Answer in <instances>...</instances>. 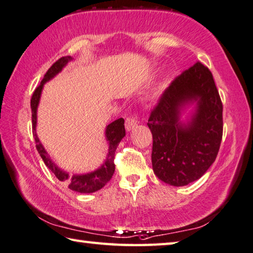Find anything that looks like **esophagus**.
Instances as JSON below:
<instances>
[{"mask_svg": "<svg viewBox=\"0 0 253 253\" xmlns=\"http://www.w3.org/2000/svg\"><path fill=\"white\" fill-rule=\"evenodd\" d=\"M136 126H138V121H136L135 119H133V118H127V119L126 120V129L127 131L133 130Z\"/></svg>", "mask_w": 253, "mask_h": 253, "instance_id": "34e87169", "label": "esophagus"}]
</instances>
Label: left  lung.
Segmentation results:
<instances>
[{
    "label": "left lung",
    "instance_id": "1",
    "mask_svg": "<svg viewBox=\"0 0 253 253\" xmlns=\"http://www.w3.org/2000/svg\"><path fill=\"white\" fill-rule=\"evenodd\" d=\"M196 103L187 124L180 112ZM222 102L210 70L201 62L176 77L150 114L153 136L152 168L159 179L183 187L206 173L218 156L222 140Z\"/></svg>",
    "mask_w": 253,
    "mask_h": 253
}]
</instances>
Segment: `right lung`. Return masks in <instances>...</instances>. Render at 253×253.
Here are the masks:
<instances>
[{
    "instance_id": "right-lung-1",
    "label": "right lung",
    "mask_w": 253,
    "mask_h": 253,
    "mask_svg": "<svg viewBox=\"0 0 253 253\" xmlns=\"http://www.w3.org/2000/svg\"><path fill=\"white\" fill-rule=\"evenodd\" d=\"M72 61L71 56H63L61 59L57 60L55 63H53L50 69L47 70V72L44 75L43 80L40 83V85L35 88L33 92L32 99H31V109H32V127H33V136L37 143V150L41 156L42 160L45 163V166L50 169L57 179L62 182H65L69 185V189L73 190L80 193H93L97 191L104 187V185L109 182L112 178L114 173L115 166H114V156H115V150H117L118 145L120 143L124 135H126V129H124V120L120 118L115 120L112 123H110L105 129V138L106 141H109V153L106 156L105 161L103 162L99 169L95 171L90 172L86 174H73L70 176L68 172L61 170L54 162L51 160V158L48 157L45 149L40 142L37 134V112H38V106L40 102V97H41L42 88L45 82L50 81L51 79L55 77L57 73H60L62 69L68 64V62Z\"/></svg>"
}]
</instances>
